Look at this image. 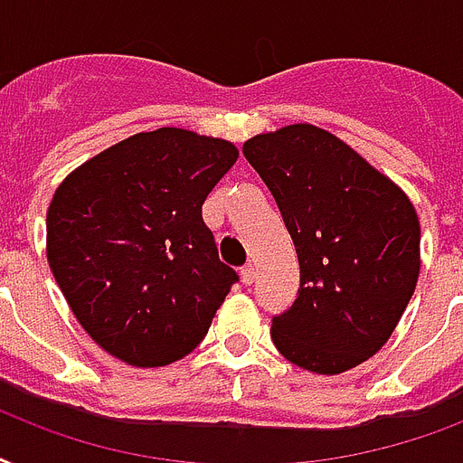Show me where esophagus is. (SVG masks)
Segmentation results:
<instances>
[{"label":"esophagus","instance_id":"34e87169","mask_svg":"<svg viewBox=\"0 0 463 463\" xmlns=\"http://www.w3.org/2000/svg\"><path fill=\"white\" fill-rule=\"evenodd\" d=\"M241 278L246 285H253V280H256V265L253 263H246L241 268Z\"/></svg>","mask_w":463,"mask_h":463}]
</instances>
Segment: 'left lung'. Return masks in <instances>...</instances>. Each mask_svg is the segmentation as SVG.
<instances>
[{
	"label": "left lung",
	"instance_id": "1",
	"mask_svg": "<svg viewBox=\"0 0 463 463\" xmlns=\"http://www.w3.org/2000/svg\"><path fill=\"white\" fill-rule=\"evenodd\" d=\"M243 156L270 188L299 258V292L272 317V343L317 374L357 367L392 338L413 297L420 224L411 200L314 125L256 135Z\"/></svg>",
	"mask_w": 463,
	"mask_h": 463
}]
</instances>
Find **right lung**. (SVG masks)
Masks as SVG:
<instances>
[{
	"label": "right lung",
	"instance_id": "1",
	"mask_svg": "<svg viewBox=\"0 0 463 463\" xmlns=\"http://www.w3.org/2000/svg\"><path fill=\"white\" fill-rule=\"evenodd\" d=\"M232 142L139 132L71 171L48 207V263L84 331L118 360L164 367L193 353L239 280L203 203Z\"/></svg>",
	"mask_w": 463,
	"mask_h": 463
}]
</instances>
